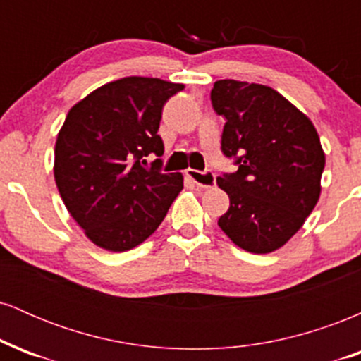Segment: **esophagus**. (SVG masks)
<instances>
[{"label": "esophagus", "instance_id": "esophagus-1", "mask_svg": "<svg viewBox=\"0 0 361 361\" xmlns=\"http://www.w3.org/2000/svg\"><path fill=\"white\" fill-rule=\"evenodd\" d=\"M186 176L200 188H212L215 185V175L212 171H198V169H186Z\"/></svg>", "mask_w": 361, "mask_h": 361}]
</instances>
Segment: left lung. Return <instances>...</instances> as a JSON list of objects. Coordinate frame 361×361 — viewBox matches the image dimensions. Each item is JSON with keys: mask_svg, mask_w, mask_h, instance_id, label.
I'll return each instance as SVG.
<instances>
[{"mask_svg": "<svg viewBox=\"0 0 361 361\" xmlns=\"http://www.w3.org/2000/svg\"><path fill=\"white\" fill-rule=\"evenodd\" d=\"M226 118L221 149L238 171L217 178L229 195L219 227L235 246L267 255L304 226L321 195L326 156L307 115L270 86L221 80L210 93Z\"/></svg>", "mask_w": 361, "mask_h": 361, "instance_id": "8db88e82", "label": "left lung"}]
</instances>
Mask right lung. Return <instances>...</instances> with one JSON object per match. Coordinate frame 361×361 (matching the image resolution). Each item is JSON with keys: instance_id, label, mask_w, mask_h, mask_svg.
<instances>
[{"instance_id": "add662e5", "label": "right lung", "mask_w": 361, "mask_h": 361, "mask_svg": "<svg viewBox=\"0 0 361 361\" xmlns=\"http://www.w3.org/2000/svg\"><path fill=\"white\" fill-rule=\"evenodd\" d=\"M180 82L128 76L91 91L69 110L54 151V178L66 209L91 243L127 251L144 243L183 190L181 173H161L163 106Z\"/></svg>"}]
</instances>
